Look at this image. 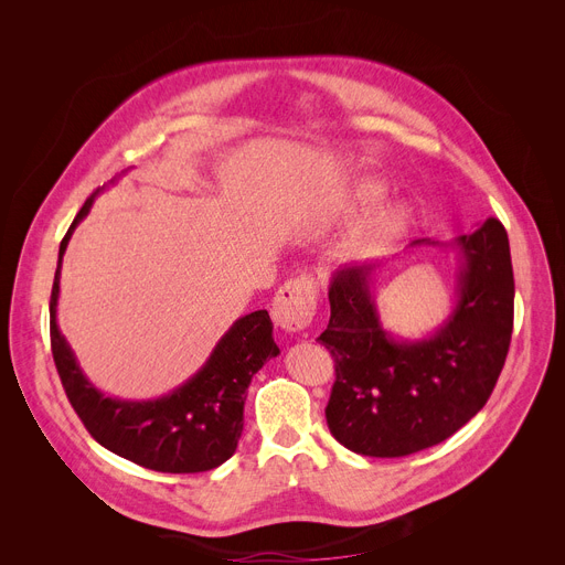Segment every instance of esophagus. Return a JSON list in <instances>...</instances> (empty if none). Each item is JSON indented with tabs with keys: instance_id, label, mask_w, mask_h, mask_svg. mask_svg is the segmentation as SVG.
Wrapping results in <instances>:
<instances>
[{
	"instance_id": "esophagus-1",
	"label": "esophagus",
	"mask_w": 565,
	"mask_h": 565,
	"mask_svg": "<svg viewBox=\"0 0 565 565\" xmlns=\"http://www.w3.org/2000/svg\"><path fill=\"white\" fill-rule=\"evenodd\" d=\"M273 316L284 332H305L316 316V286L307 277L284 284L275 298Z\"/></svg>"
}]
</instances>
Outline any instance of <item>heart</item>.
Masks as SVG:
<instances>
[{
	"label": "heart",
	"mask_w": 565,
	"mask_h": 565,
	"mask_svg": "<svg viewBox=\"0 0 565 565\" xmlns=\"http://www.w3.org/2000/svg\"><path fill=\"white\" fill-rule=\"evenodd\" d=\"M384 196V188L373 181L352 183L339 201V213L350 217L364 207L377 203ZM407 228V211L398 203H384L366 213L350 235L352 258H373L392 247Z\"/></svg>",
	"instance_id": "b5f03b06"
}]
</instances>
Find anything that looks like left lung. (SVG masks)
Returning a JSON list of instances; mask_svg holds the SVG:
<instances>
[{"mask_svg":"<svg viewBox=\"0 0 565 565\" xmlns=\"http://www.w3.org/2000/svg\"><path fill=\"white\" fill-rule=\"evenodd\" d=\"M456 252L451 313L422 339L382 328L377 265L339 267L330 277V324L318 341L332 352L337 382L324 409L345 449L401 458L449 439L490 398L513 332V265L507 228L490 217L454 243H409Z\"/></svg>","mask_w":565,"mask_h":565,"instance_id":"8db88e82","label":"left lung"}]
</instances>
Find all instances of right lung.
Instances as JSON below:
<instances>
[{
	"label": "right lung",
	"instance_id": "right-lung-1",
	"mask_svg": "<svg viewBox=\"0 0 565 565\" xmlns=\"http://www.w3.org/2000/svg\"><path fill=\"white\" fill-rule=\"evenodd\" d=\"M116 183V181H111ZM96 190L86 199L58 245L50 298L52 358L66 396L94 439L135 465L167 473H196L226 462L243 435V409L252 377L279 354L273 320L265 309L237 318L213 348L205 364L160 398L130 401L107 396L82 371L75 352L58 330L56 305L62 263L77 224L88 215Z\"/></svg>",
	"mask_w": 565,
	"mask_h": 565
}]
</instances>
